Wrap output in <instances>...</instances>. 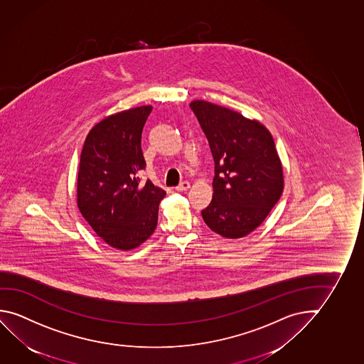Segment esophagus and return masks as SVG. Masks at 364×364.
Returning <instances> with one entry per match:
<instances>
[{"label": "esophagus", "instance_id": "esophagus-1", "mask_svg": "<svg viewBox=\"0 0 364 364\" xmlns=\"http://www.w3.org/2000/svg\"><path fill=\"white\" fill-rule=\"evenodd\" d=\"M189 188H191V183H189V181H183V183H180L175 189L178 191H188Z\"/></svg>", "mask_w": 364, "mask_h": 364}]
</instances>
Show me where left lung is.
<instances>
[{
  "label": "left lung",
  "instance_id": "1",
  "mask_svg": "<svg viewBox=\"0 0 364 364\" xmlns=\"http://www.w3.org/2000/svg\"><path fill=\"white\" fill-rule=\"evenodd\" d=\"M191 108L215 164L213 199L203 219L222 237L242 238L262 223L284 191L274 139L262 123L228 108L205 101H193Z\"/></svg>",
  "mask_w": 364,
  "mask_h": 364
}]
</instances>
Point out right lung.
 <instances>
[{
	"label": "right lung",
	"instance_id": "add662e5",
	"mask_svg": "<svg viewBox=\"0 0 364 364\" xmlns=\"http://www.w3.org/2000/svg\"><path fill=\"white\" fill-rule=\"evenodd\" d=\"M151 109L136 107L102 119L90 129L80 155L79 210L107 245L122 251L150 238L166 196L151 180L141 183L146 168L141 134Z\"/></svg>",
	"mask_w": 364,
	"mask_h": 364
}]
</instances>
